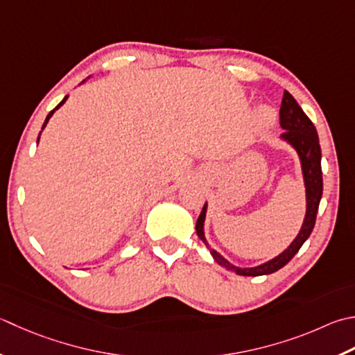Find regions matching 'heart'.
Listing matches in <instances>:
<instances>
[{
	"mask_svg": "<svg viewBox=\"0 0 355 355\" xmlns=\"http://www.w3.org/2000/svg\"><path fill=\"white\" fill-rule=\"evenodd\" d=\"M274 115H275L274 110L269 106H260L257 109V114H255L257 123H259L260 126H269V124H272L274 121Z\"/></svg>",
	"mask_w": 355,
	"mask_h": 355,
	"instance_id": "obj_1",
	"label": "heart"
}]
</instances>
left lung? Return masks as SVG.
Segmentation results:
<instances>
[{
	"label": "left lung",
	"mask_w": 355,
	"mask_h": 355,
	"mask_svg": "<svg viewBox=\"0 0 355 355\" xmlns=\"http://www.w3.org/2000/svg\"><path fill=\"white\" fill-rule=\"evenodd\" d=\"M280 126L284 129L282 134V140L288 141L293 148L297 150L298 158L302 163V172L304 180V187H306V215H304L303 225L300 232L295 237V240L291 243L288 249L277 255L275 259L263 263L260 266L254 268H239L229 263L223 255H220L215 249H211L209 243L205 237V218H206V209L207 205L203 206L200 217L197 220V235L205 243L206 248L211 251L214 260L218 263L220 266L226 268L227 270L239 275L246 277H259V275H268L272 274L275 270L282 269L284 265L293 260V257L298 252V249L303 246V243L308 240L315 225L318 205H320V198L323 193V178H322V150L320 143H318V135L315 126L308 118V115L303 112L298 103L294 100L288 90H284L282 107H280Z\"/></svg>",
	"instance_id": "obj_1"
}]
</instances>
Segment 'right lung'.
<instances>
[{"label": "right lung", "instance_id": "1", "mask_svg": "<svg viewBox=\"0 0 355 355\" xmlns=\"http://www.w3.org/2000/svg\"><path fill=\"white\" fill-rule=\"evenodd\" d=\"M66 100H67V96H64V98H62V101H61V103L58 104V106H57V107H55L53 110H51V112H49V115L46 116V121H44V124H43V128H41V129H44V128H46V124H47V121H49V120H51V116L53 115V112H55V110H57V109H58L60 106H62V104H64V101H66ZM40 135H41V132H40ZM40 135H38V140H37V141H40Z\"/></svg>", "mask_w": 355, "mask_h": 355}]
</instances>
